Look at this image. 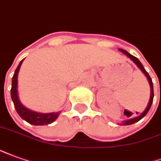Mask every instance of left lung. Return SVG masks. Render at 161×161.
Segmentation results:
<instances>
[{"label":"left lung","instance_id":"1","mask_svg":"<svg viewBox=\"0 0 161 161\" xmlns=\"http://www.w3.org/2000/svg\"><path fill=\"white\" fill-rule=\"evenodd\" d=\"M119 50L120 51H122L123 53L125 54L126 56H128V57H130V59L133 61L134 63H136L137 65V67L139 68V69L142 70V72L146 75V77L147 78V80H148V82H149V85H150V88H151V94H150V99H149V102H148V105H147V108L145 109V111H143L142 113L140 115V116H138V117H136V118H131V119H129V120H126L124 121V123H123V124L124 125H130V124H135V123H136V122H138L139 120H141L142 118H144L145 116L147 115V113L148 112V111H149L150 107H151V105H152V104H153V81H152V79L150 78L149 75H148V73L147 72L146 69H144V67H143V65L141 63V62L138 60V58H136V56H132V55H130V53H128L126 50H123V49H119Z\"/></svg>","mask_w":161,"mask_h":161}]
</instances>
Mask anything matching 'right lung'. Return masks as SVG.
Here are the masks:
<instances>
[{
    "mask_svg": "<svg viewBox=\"0 0 161 161\" xmlns=\"http://www.w3.org/2000/svg\"><path fill=\"white\" fill-rule=\"evenodd\" d=\"M24 59L21 61L17 69L15 70L14 75L13 76L12 80V88H11V98L14 102V108L18 114L20 116L22 119L26 121L29 124L32 125H47L51 123H53L56 120L57 117L59 116L60 111L58 112H51V113H39L36 111H31L27 108H25L22 105L19 101L18 97V92H17V87H18V74L20 69L22 62Z\"/></svg>",
    "mask_w": 161,
    "mask_h": 161,
    "instance_id": "right-lung-1",
    "label": "right lung"
}]
</instances>
